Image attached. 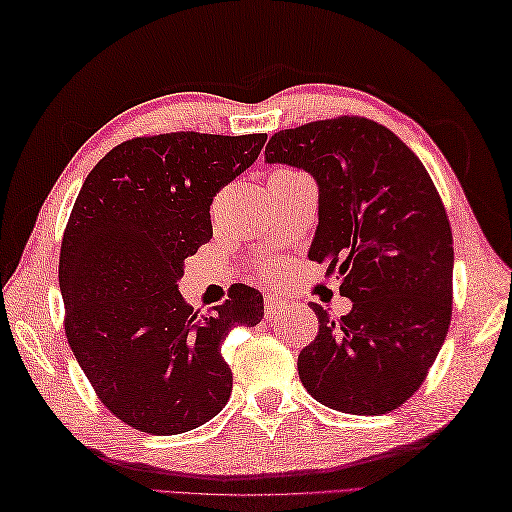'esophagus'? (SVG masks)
I'll list each match as a JSON object with an SVG mask.
<instances>
[{"label":"esophagus","instance_id":"esophagus-1","mask_svg":"<svg viewBox=\"0 0 512 512\" xmlns=\"http://www.w3.org/2000/svg\"><path fill=\"white\" fill-rule=\"evenodd\" d=\"M289 307H287V302L285 300H280V298H276V296H265V316L269 318V320H278L280 316L285 314Z\"/></svg>","mask_w":512,"mask_h":512}]
</instances>
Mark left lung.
I'll list each match as a JSON object with an SVG mask.
<instances>
[{"mask_svg": "<svg viewBox=\"0 0 512 512\" xmlns=\"http://www.w3.org/2000/svg\"><path fill=\"white\" fill-rule=\"evenodd\" d=\"M267 163L314 176L320 223L309 260L342 278L353 307L320 305L316 340L300 351L311 398L342 413L398 409L429 375L453 311V234L440 192L409 145L364 117L280 130Z\"/></svg>", "mask_w": 512, "mask_h": 512, "instance_id": "1", "label": "left lung"}]
</instances>
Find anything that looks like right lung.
Returning a JSON list of instances; mask_svg holds the SVG:
<instances>
[{
	"label": "right lung",
	"instance_id": "1",
	"mask_svg": "<svg viewBox=\"0 0 512 512\" xmlns=\"http://www.w3.org/2000/svg\"><path fill=\"white\" fill-rule=\"evenodd\" d=\"M267 134L168 132L119 143L83 181L61 238L59 287L72 353L106 409L132 429L176 435L232 393L221 344L263 318L238 285L201 314L176 289L212 238L214 196L252 165Z\"/></svg>",
	"mask_w": 512,
	"mask_h": 512
}]
</instances>
